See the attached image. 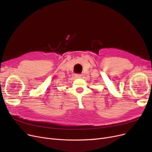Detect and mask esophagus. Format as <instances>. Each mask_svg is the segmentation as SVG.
Segmentation results:
<instances>
[{
  "label": "esophagus",
  "mask_w": 152,
  "mask_h": 152,
  "mask_svg": "<svg viewBox=\"0 0 152 152\" xmlns=\"http://www.w3.org/2000/svg\"><path fill=\"white\" fill-rule=\"evenodd\" d=\"M75 76L76 78H80L82 77V75H80V74H75Z\"/></svg>",
  "instance_id": "34e87169"
}]
</instances>
